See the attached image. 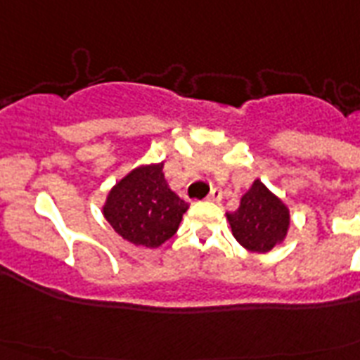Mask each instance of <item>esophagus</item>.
Segmentation results:
<instances>
[{"label":"esophagus","mask_w":360,"mask_h":360,"mask_svg":"<svg viewBox=\"0 0 360 360\" xmlns=\"http://www.w3.org/2000/svg\"><path fill=\"white\" fill-rule=\"evenodd\" d=\"M220 198H222V192H220V188H213V191L209 192L207 200L209 202H220Z\"/></svg>","instance_id":"34e87169"}]
</instances>
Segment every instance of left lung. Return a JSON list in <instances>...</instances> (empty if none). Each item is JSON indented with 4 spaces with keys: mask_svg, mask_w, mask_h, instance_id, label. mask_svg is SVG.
<instances>
[{
    "mask_svg": "<svg viewBox=\"0 0 360 360\" xmlns=\"http://www.w3.org/2000/svg\"><path fill=\"white\" fill-rule=\"evenodd\" d=\"M231 233L246 250L265 254L280 246L291 226L290 209L262 181L256 179L240 196L239 207L226 214Z\"/></svg>",
    "mask_w": 360,
    "mask_h": 360,
    "instance_id": "left-lung-1",
    "label": "left lung"
}]
</instances>
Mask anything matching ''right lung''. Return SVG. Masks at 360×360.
<instances>
[{"label": "right lung", "mask_w": 360, "mask_h": 360, "mask_svg": "<svg viewBox=\"0 0 360 360\" xmlns=\"http://www.w3.org/2000/svg\"><path fill=\"white\" fill-rule=\"evenodd\" d=\"M164 162L141 164L110 188L104 219L117 236L136 246L158 248L179 230L188 203L166 183Z\"/></svg>", "instance_id": "right-lung-1"}]
</instances>
